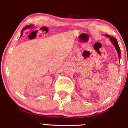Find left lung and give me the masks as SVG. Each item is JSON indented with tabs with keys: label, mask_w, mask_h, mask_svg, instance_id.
<instances>
[{
	"label": "left lung",
	"mask_w": 128,
	"mask_h": 128,
	"mask_svg": "<svg viewBox=\"0 0 128 128\" xmlns=\"http://www.w3.org/2000/svg\"><path fill=\"white\" fill-rule=\"evenodd\" d=\"M106 36H109L110 38V40H111V41L112 42V43L113 44V45H114L115 48H116L117 52H118L119 59H120V46H119L118 41H117L116 39L115 38H114V37H112V36H108V35H106Z\"/></svg>",
	"instance_id": "obj_1"
}]
</instances>
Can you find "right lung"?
<instances>
[{"mask_svg": "<svg viewBox=\"0 0 128 128\" xmlns=\"http://www.w3.org/2000/svg\"><path fill=\"white\" fill-rule=\"evenodd\" d=\"M29 28V26H26L24 28H22V34H21V36H22V31H24V30H25V29H27V28Z\"/></svg>", "mask_w": 128, "mask_h": 128, "instance_id": "add662e5", "label": "right lung"}]
</instances>
